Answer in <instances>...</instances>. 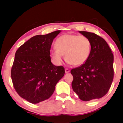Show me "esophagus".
<instances>
[{
	"label": "esophagus",
	"mask_w": 123,
	"mask_h": 123,
	"mask_svg": "<svg viewBox=\"0 0 123 123\" xmlns=\"http://www.w3.org/2000/svg\"><path fill=\"white\" fill-rule=\"evenodd\" d=\"M65 72L66 74H68V73L70 72V70L68 69H67V68H65Z\"/></svg>",
	"instance_id": "34e87169"
}]
</instances>
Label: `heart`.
<instances>
[{"mask_svg": "<svg viewBox=\"0 0 123 123\" xmlns=\"http://www.w3.org/2000/svg\"><path fill=\"white\" fill-rule=\"evenodd\" d=\"M55 47L51 50V55L58 65L61 64L65 54L67 62L74 65H80L88 59L91 51V43L88 38L73 34H64L58 38Z\"/></svg>", "mask_w": 123, "mask_h": 123, "instance_id": "obj_1", "label": "heart"}]
</instances>
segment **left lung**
Wrapping results in <instances>:
<instances>
[{
	"instance_id": "8db88e82",
	"label": "left lung",
	"mask_w": 123,
	"mask_h": 123,
	"mask_svg": "<svg viewBox=\"0 0 123 123\" xmlns=\"http://www.w3.org/2000/svg\"><path fill=\"white\" fill-rule=\"evenodd\" d=\"M91 43L88 59L80 67L71 71L73 90L83 101L100 99L107 94L114 77V56L109 45L98 35L79 31Z\"/></svg>"
}]
</instances>
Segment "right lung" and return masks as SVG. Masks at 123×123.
<instances>
[{
    "mask_svg": "<svg viewBox=\"0 0 123 123\" xmlns=\"http://www.w3.org/2000/svg\"><path fill=\"white\" fill-rule=\"evenodd\" d=\"M59 33L58 30L34 36L16 51L11 69L12 82L18 95L30 103L49 99L64 76V67L51 62V44Z\"/></svg>",
    "mask_w": 123,
    "mask_h": 123,
    "instance_id": "1",
    "label": "right lung"
}]
</instances>
